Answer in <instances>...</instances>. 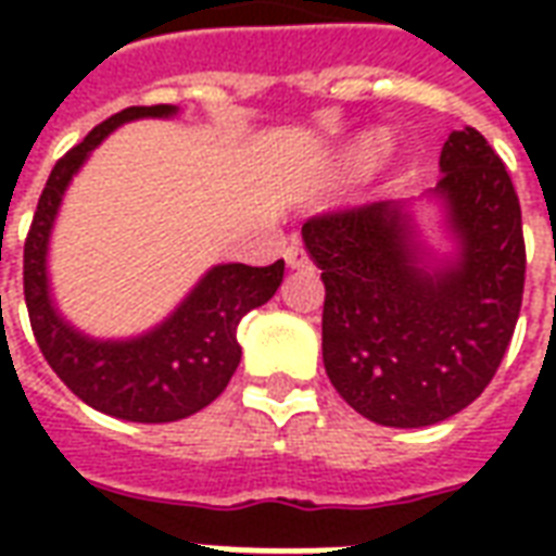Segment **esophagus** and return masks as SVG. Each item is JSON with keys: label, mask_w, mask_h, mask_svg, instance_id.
<instances>
[{"label": "esophagus", "mask_w": 556, "mask_h": 556, "mask_svg": "<svg viewBox=\"0 0 556 556\" xmlns=\"http://www.w3.org/2000/svg\"><path fill=\"white\" fill-rule=\"evenodd\" d=\"M286 262L291 268H308V265H312L308 251H305L303 242H300V236H291V242H288L286 248Z\"/></svg>", "instance_id": "esophagus-1"}]
</instances>
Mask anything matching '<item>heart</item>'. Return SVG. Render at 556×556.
<instances>
[{
	"mask_svg": "<svg viewBox=\"0 0 556 556\" xmlns=\"http://www.w3.org/2000/svg\"><path fill=\"white\" fill-rule=\"evenodd\" d=\"M383 150H387V141H383L380 135H369V138H364V141L357 143L355 150L349 152V161H352L355 167H369V164H375V161L383 155Z\"/></svg>",
	"mask_w": 556,
	"mask_h": 556,
	"instance_id": "obj_1",
	"label": "heart"
}]
</instances>
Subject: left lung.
I'll use <instances>...</instances> for the list:
<instances>
[{
	"label": "left lung",
	"instance_id": "left-lung-1",
	"mask_svg": "<svg viewBox=\"0 0 556 556\" xmlns=\"http://www.w3.org/2000/svg\"><path fill=\"white\" fill-rule=\"evenodd\" d=\"M432 195L456 253L427 265L401 201L331 210L303 225L323 270V364L352 409L383 427H430L473 404L508 352L526 288L522 210L508 169L465 126L441 147Z\"/></svg>",
	"mask_w": 556,
	"mask_h": 556
}]
</instances>
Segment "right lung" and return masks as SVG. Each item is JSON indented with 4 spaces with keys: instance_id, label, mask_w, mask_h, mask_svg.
Returning a JSON list of instances; mask_svg holds the SVG:
<instances>
[{
    "instance_id": "1",
    "label": "right lung",
    "mask_w": 556,
    "mask_h": 556,
    "mask_svg": "<svg viewBox=\"0 0 556 556\" xmlns=\"http://www.w3.org/2000/svg\"><path fill=\"white\" fill-rule=\"evenodd\" d=\"M176 112L167 103L129 106L94 126L83 143L65 152L39 195L22 265L30 329L56 378L100 413L138 424L178 421L225 392L242 357L236 340L239 323L251 308L277 294L286 274L282 260L268 268H251L242 262L216 265L167 320L132 340H94L60 317L51 303L46 260L65 187L112 129L138 117H169Z\"/></svg>"
}]
</instances>
